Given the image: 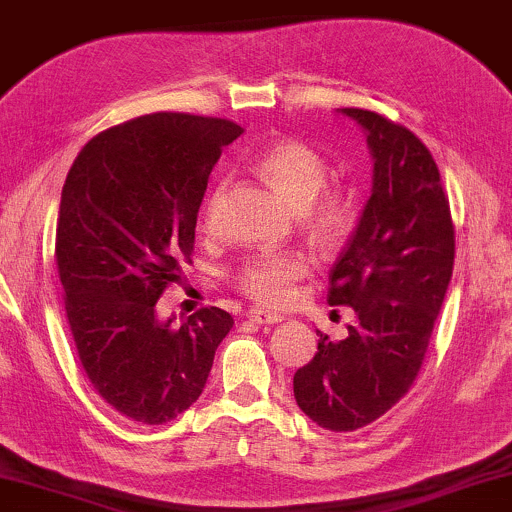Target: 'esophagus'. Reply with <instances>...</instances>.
Wrapping results in <instances>:
<instances>
[{
  "instance_id": "34e87169",
  "label": "esophagus",
  "mask_w": 512,
  "mask_h": 512,
  "mask_svg": "<svg viewBox=\"0 0 512 512\" xmlns=\"http://www.w3.org/2000/svg\"><path fill=\"white\" fill-rule=\"evenodd\" d=\"M245 317L250 319V322L255 324H276L281 322V315H276V312H269V310H262V307H250L248 312H245Z\"/></svg>"
}]
</instances>
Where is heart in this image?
Returning <instances> with one entry per match:
<instances>
[{"label": "heart", "instance_id": "heart-1", "mask_svg": "<svg viewBox=\"0 0 512 512\" xmlns=\"http://www.w3.org/2000/svg\"><path fill=\"white\" fill-rule=\"evenodd\" d=\"M255 171L298 207L300 224L317 243L336 245L353 229V195L326 183L329 164L315 147L293 138L276 140L255 157ZM310 267V257L300 250L257 252L240 262L236 283L255 303L281 305Z\"/></svg>", "mask_w": 512, "mask_h": 512}]
</instances>
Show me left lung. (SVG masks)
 Masks as SVG:
<instances>
[{"label":"left lung","instance_id":"obj_1","mask_svg":"<svg viewBox=\"0 0 512 512\" xmlns=\"http://www.w3.org/2000/svg\"><path fill=\"white\" fill-rule=\"evenodd\" d=\"M360 123L374 183L353 236L329 274V305L353 307L343 341L319 334L293 377L300 410L331 432H355L389 412L420 374L455 260L451 205L427 145L367 109Z\"/></svg>","mask_w":512,"mask_h":512}]
</instances>
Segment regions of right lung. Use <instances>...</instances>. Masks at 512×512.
I'll return each mask as SVG.
<instances>
[{
  "instance_id": "right-lung-1",
  "label": "right lung",
  "mask_w": 512,
  "mask_h": 512,
  "mask_svg": "<svg viewBox=\"0 0 512 512\" xmlns=\"http://www.w3.org/2000/svg\"><path fill=\"white\" fill-rule=\"evenodd\" d=\"M243 128L157 112L97 133L66 176L57 269L78 360L95 391L143 424H164L205 389L233 317L202 307L181 326L157 300L181 283L212 166Z\"/></svg>"
}]
</instances>
